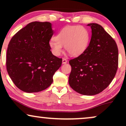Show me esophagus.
Wrapping results in <instances>:
<instances>
[{
	"instance_id": "obj_1",
	"label": "esophagus",
	"mask_w": 126,
	"mask_h": 126,
	"mask_svg": "<svg viewBox=\"0 0 126 126\" xmlns=\"http://www.w3.org/2000/svg\"><path fill=\"white\" fill-rule=\"evenodd\" d=\"M67 62V59L65 58H63V59H62V63H63V64H66Z\"/></svg>"
}]
</instances>
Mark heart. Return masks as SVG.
Here are the masks:
<instances>
[{
    "mask_svg": "<svg viewBox=\"0 0 126 126\" xmlns=\"http://www.w3.org/2000/svg\"><path fill=\"white\" fill-rule=\"evenodd\" d=\"M89 43L88 30L80 25L63 28L49 42V47L54 56H59L63 52V46L70 56L76 57L85 52Z\"/></svg>",
    "mask_w": 126,
    "mask_h": 126,
    "instance_id": "obj_1",
    "label": "heart"
}]
</instances>
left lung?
<instances>
[{"instance_id": "obj_1", "label": "left lung", "mask_w": 126, "mask_h": 126, "mask_svg": "<svg viewBox=\"0 0 126 126\" xmlns=\"http://www.w3.org/2000/svg\"><path fill=\"white\" fill-rule=\"evenodd\" d=\"M92 37L83 53L69 60V83L82 95H94L108 86L116 74L118 50L115 40L102 26L91 23Z\"/></svg>"}]
</instances>
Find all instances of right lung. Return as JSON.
Masks as SVG:
<instances>
[{
  "label": "right lung",
  "instance_id": "add662e5",
  "mask_svg": "<svg viewBox=\"0 0 126 126\" xmlns=\"http://www.w3.org/2000/svg\"><path fill=\"white\" fill-rule=\"evenodd\" d=\"M53 35L48 22H32L12 37L6 53V69L17 88L28 93L51 85L62 59L52 54L49 42Z\"/></svg>",
  "mask_w": 126,
  "mask_h": 126
}]
</instances>
